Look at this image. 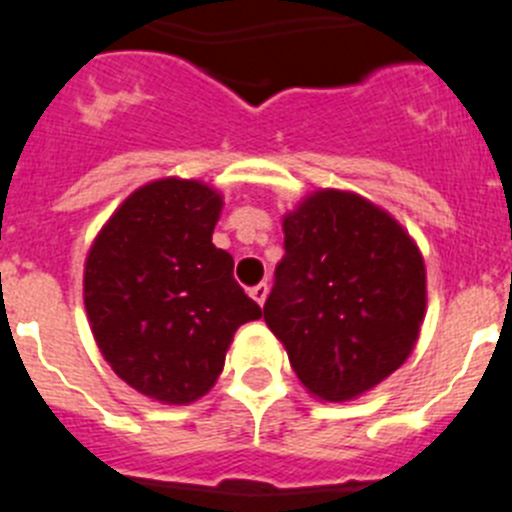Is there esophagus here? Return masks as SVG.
<instances>
[{"instance_id": "34e87169", "label": "esophagus", "mask_w": 512, "mask_h": 512, "mask_svg": "<svg viewBox=\"0 0 512 512\" xmlns=\"http://www.w3.org/2000/svg\"><path fill=\"white\" fill-rule=\"evenodd\" d=\"M251 297L259 302V305H264L266 297H269V284L261 282V284H256V287H251Z\"/></svg>"}]
</instances>
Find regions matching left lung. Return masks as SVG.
Listing matches in <instances>:
<instances>
[{
	"label": "left lung",
	"instance_id": "obj_1",
	"mask_svg": "<svg viewBox=\"0 0 512 512\" xmlns=\"http://www.w3.org/2000/svg\"><path fill=\"white\" fill-rule=\"evenodd\" d=\"M264 320L307 392L346 402L405 364L425 318V264L408 230L354 192L318 189L282 220Z\"/></svg>",
	"mask_w": 512,
	"mask_h": 512
}]
</instances>
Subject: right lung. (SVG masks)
Returning <instances> with one entry per match:
<instances>
[{
	"label": "right lung",
	"mask_w": 512,
	"mask_h": 512,
	"mask_svg": "<svg viewBox=\"0 0 512 512\" xmlns=\"http://www.w3.org/2000/svg\"><path fill=\"white\" fill-rule=\"evenodd\" d=\"M223 197L197 179L135 189L104 223L84 264V305L112 372L140 395L189 405L210 392L233 333L261 307L215 248Z\"/></svg>",
	"instance_id": "right-lung-1"
}]
</instances>
